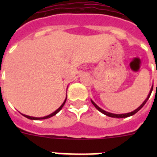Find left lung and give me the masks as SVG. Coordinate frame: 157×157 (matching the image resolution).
Masks as SVG:
<instances>
[{
	"label": "left lung",
	"mask_w": 157,
	"mask_h": 157,
	"mask_svg": "<svg viewBox=\"0 0 157 157\" xmlns=\"http://www.w3.org/2000/svg\"><path fill=\"white\" fill-rule=\"evenodd\" d=\"M156 72H157V71H156ZM156 87H157V84H156ZM152 89H153V86H152V89H151L150 93H149V96H148V98H147L146 99H145V101H144L143 103L141 104V106H140V107H138V109H136V110L133 111V112H130V113H126V114H113V113H110V112H105V111H104L103 109H101V108H99V107H98V105H96L95 103H94V101H91V102H92V104H93V105H94V107H95L96 109H98V111H100V112H101V113H103V114H105V115H106V116H109V117H112V118H126V117H129V116H133V115H134V114H135V113H137V112H138V111H139L140 109H141V108H142V107L144 106V105H145V104L146 103V102H147V101H148V99H149V97H150V95H151V93H152Z\"/></svg>",
	"instance_id": "8db88e82"
}]
</instances>
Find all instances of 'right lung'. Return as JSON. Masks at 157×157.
I'll return each instance as SVG.
<instances>
[{
    "instance_id": "add662e5",
    "label": "right lung",
    "mask_w": 157,
    "mask_h": 157,
    "mask_svg": "<svg viewBox=\"0 0 157 157\" xmlns=\"http://www.w3.org/2000/svg\"><path fill=\"white\" fill-rule=\"evenodd\" d=\"M66 100H67V98L66 99H65V101H64V102H63V104H62V105L60 107H59V109H57V110L56 111H55V112H52V114H50V115H48V116H45V117H41V118H36V117H31V116H26V115H23V116H25V117H27V118H28V119H30V120H45V119H48V118H50V117H52V116H55V115L56 114H57L58 112H59V111L61 110L62 109V108H63V105H64V104H65V102H66Z\"/></svg>"
}]
</instances>
